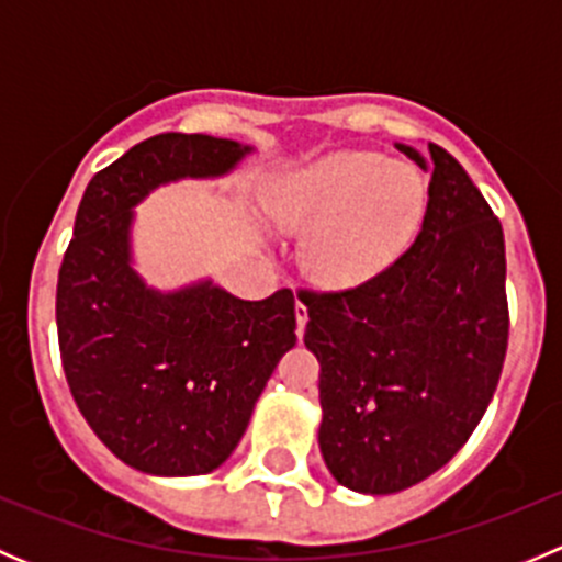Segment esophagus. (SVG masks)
Returning a JSON list of instances; mask_svg holds the SVG:
<instances>
[{"instance_id":"esophagus-1","label":"esophagus","mask_w":562,"mask_h":562,"mask_svg":"<svg viewBox=\"0 0 562 562\" xmlns=\"http://www.w3.org/2000/svg\"><path fill=\"white\" fill-rule=\"evenodd\" d=\"M307 321H310L307 307H304L302 302H296V334H299V337H302L304 328H307Z\"/></svg>"}]
</instances>
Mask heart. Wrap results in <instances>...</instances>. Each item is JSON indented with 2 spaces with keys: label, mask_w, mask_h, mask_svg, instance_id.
Masks as SVG:
<instances>
[{
  "label": "heart",
  "mask_w": 562,
  "mask_h": 562,
  "mask_svg": "<svg viewBox=\"0 0 562 562\" xmlns=\"http://www.w3.org/2000/svg\"><path fill=\"white\" fill-rule=\"evenodd\" d=\"M263 209L280 228L307 231L302 266L315 282L350 288L411 247L427 214V181L405 162L337 151L277 176Z\"/></svg>",
  "instance_id": "heart-1"
}]
</instances>
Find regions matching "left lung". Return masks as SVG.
<instances>
[{"instance_id":"left-lung-1","label":"left lung","mask_w":562,"mask_h":562,"mask_svg":"<svg viewBox=\"0 0 562 562\" xmlns=\"http://www.w3.org/2000/svg\"><path fill=\"white\" fill-rule=\"evenodd\" d=\"M416 241L381 274L299 299L321 364L323 459L342 486L391 495L429 479L490 407L508 348L501 220L438 144Z\"/></svg>"}]
</instances>
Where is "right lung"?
<instances>
[{"mask_svg":"<svg viewBox=\"0 0 562 562\" xmlns=\"http://www.w3.org/2000/svg\"><path fill=\"white\" fill-rule=\"evenodd\" d=\"M247 151L212 135H155L94 173L78 206L56 282L61 367L94 435L144 473L220 468L296 345L291 288L260 302L212 282L157 293L130 269V209L162 181L231 171Z\"/></svg>","mask_w":562,"mask_h":562,"instance_id":"add662e5","label":"right lung"}]
</instances>
